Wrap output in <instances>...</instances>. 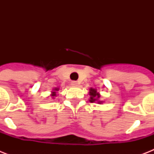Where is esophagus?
I'll list each match as a JSON object with an SVG mask.
<instances>
[{"label":"esophagus","mask_w":154,"mask_h":154,"mask_svg":"<svg viewBox=\"0 0 154 154\" xmlns=\"http://www.w3.org/2000/svg\"><path fill=\"white\" fill-rule=\"evenodd\" d=\"M71 85L72 86H77V85H78V83L76 81H72V82H71Z\"/></svg>","instance_id":"1"}]
</instances>
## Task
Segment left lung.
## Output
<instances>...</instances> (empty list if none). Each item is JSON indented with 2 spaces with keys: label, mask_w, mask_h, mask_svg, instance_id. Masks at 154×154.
<instances>
[{
  "label": "left lung",
  "mask_w": 154,
  "mask_h": 154,
  "mask_svg": "<svg viewBox=\"0 0 154 154\" xmlns=\"http://www.w3.org/2000/svg\"><path fill=\"white\" fill-rule=\"evenodd\" d=\"M89 95H90V100H89L90 102H95L100 97V94L97 92L96 89H90ZM99 103H101V101H99Z\"/></svg>",
  "instance_id": "obj_1"
}]
</instances>
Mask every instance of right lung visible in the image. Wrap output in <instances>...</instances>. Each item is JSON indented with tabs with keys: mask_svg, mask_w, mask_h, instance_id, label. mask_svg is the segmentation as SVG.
<instances>
[{
	"mask_svg": "<svg viewBox=\"0 0 154 154\" xmlns=\"http://www.w3.org/2000/svg\"><path fill=\"white\" fill-rule=\"evenodd\" d=\"M57 90H58L57 88H56V89H55V91H57ZM52 93H53V94H52V96H53V97L56 96V92H52Z\"/></svg>",
	"mask_w": 154,
	"mask_h": 154,
	"instance_id": "right-lung-1",
	"label": "right lung"
}]
</instances>
